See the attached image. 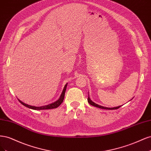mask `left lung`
Segmentation results:
<instances>
[{"label": "left lung", "instance_id": "obj_1", "mask_svg": "<svg viewBox=\"0 0 151 151\" xmlns=\"http://www.w3.org/2000/svg\"><path fill=\"white\" fill-rule=\"evenodd\" d=\"M88 103L91 104L92 105V106H96L97 108H101V109H118L119 108L121 107V106H118V107H115V108H106V107H104V106H100V105H98L97 104L94 103V102H93L89 98V96L88 94Z\"/></svg>", "mask_w": 151, "mask_h": 151}]
</instances>
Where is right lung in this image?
Here are the masks:
<instances>
[{
	"label": "right lung",
	"mask_w": 151,
	"mask_h": 151,
	"mask_svg": "<svg viewBox=\"0 0 151 151\" xmlns=\"http://www.w3.org/2000/svg\"><path fill=\"white\" fill-rule=\"evenodd\" d=\"M66 88H67V84L65 86L64 89H63L62 93L60 96V98L58 99V100H57V101H55L53 103L50 104L48 105H47V106H40V107H36V106H30V105L26 104L25 103H24L23 102H22L21 101L18 99V101H19L22 105H24L26 107H28L29 108L33 109H36V110H40V109H53V108H56L58 106H60V105L63 103V99H64V96H65V90H66Z\"/></svg>",
	"instance_id": "right-lung-1"
}]
</instances>
